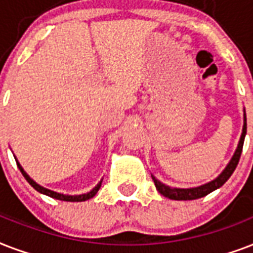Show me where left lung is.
Here are the masks:
<instances>
[{
    "mask_svg": "<svg viewBox=\"0 0 253 253\" xmlns=\"http://www.w3.org/2000/svg\"><path fill=\"white\" fill-rule=\"evenodd\" d=\"M247 133V117H246V109H244V124H243V132L240 136V141H239L238 148L235 150L234 156L231 158V161L228 162V165L226 166V169L223 170L222 173L219 174L218 177L215 178L214 181L209 182L206 185L198 186V187H191V189H177V187H170V186L164 185L162 182H160L157 178L152 175L156 185V189L158 190V193L162 194L164 197L169 198V199H175V201H193V199H198V198L206 197L207 194L212 193L214 190L219 189L220 186H223L227 182V179L231 177V174L234 173L236 166L240 160V154L243 150V144H244V137Z\"/></svg>",
    "mask_w": 253,
    "mask_h": 253,
    "instance_id": "left-lung-1",
    "label": "left lung"
}]
</instances>
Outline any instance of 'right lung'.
Masks as SVG:
<instances>
[{
  "mask_svg": "<svg viewBox=\"0 0 253 253\" xmlns=\"http://www.w3.org/2000/svg\"><path fill=\"white\" fill-rule=\"evenodd\" d=\"M17 165H18V169L21 170V173L23 174V177L26 178V181L30 183L33 187H34L37 191H39L41 194H44V195H48V197L54 198V199H59V201H66V202H84L87 201V199H91V198H93L96 195V193L99 191L100 186H101V181L97 183V185L93 187V189L89 191V193L87 194H82V195H66V194H60V193H55V191H52V190H48L46 189V187H43V186L38 185L37 182H34L33 179H31L29 175H27V173L23 170V168L21 165H19V162H17Z\"/></svg>",
  "mask_w": 253,
  "mask_h": 253,
  "instance_id": "right-lung-1",
  "label": "right lung"
}]
</instances>
